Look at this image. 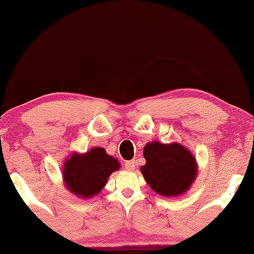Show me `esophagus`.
<instances>
[{
	"label": "esophagus",
	"instance_id": "1",
	"mask_svg": "<svg viewBox=\"0 0 254 254\" xmlns=\"http://www.w3.org/2000/svg\"><path fill=\"white\" fill-rule=\"evenodd\" d=\"M125 168L128 171H134L135 169H136V165H135V161H129V162H126L125 163Z\"/></svg>",
	"mask_w": 254,
	"mask_h": 254
}]
</instances>
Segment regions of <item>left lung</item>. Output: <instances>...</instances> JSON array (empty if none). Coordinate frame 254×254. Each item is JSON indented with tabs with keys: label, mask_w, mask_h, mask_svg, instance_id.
<instances>
[{
	"label": "left lung",
	"mask_w": 254,
	"mask_h": 254,
	"mask_svg": "<svg viewBox=\"0 0 254 254\" xmlns=\"http://www.w3.org/2000/svg\"><path fill=\"white\" fill-rule=\"evenodd\" d=\"M145 165L141 168L144 179L155 192L176 196L190 189L196 177V162L190 150L178 143L151 142L144 147Z\"/></svg>",
	"instance_id": "obj_1"
}]
</instances>
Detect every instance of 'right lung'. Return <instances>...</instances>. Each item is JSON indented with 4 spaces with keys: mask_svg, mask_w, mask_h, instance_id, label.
I'll return each mask as SVG.
<instances>
[{
    "mask_svg": "<svg viewBox=\"0 0 254 254\" xmlns=\"http://www.w3.org/2000/svg\"><path fill=\"white\" fill-rule=\"evenodd\" d=\"M64 179L67 189L81 197L98 194L111 173L119 169V162L105 149L93 148L84 155L76 152L64 163Z\"/></svg>",
    "mask_w": 254,
    "mask_h": 254,
    "instance_id": "add662e5",
    "label": "right lung"
}]
</instances>
